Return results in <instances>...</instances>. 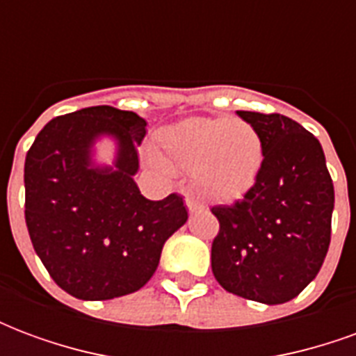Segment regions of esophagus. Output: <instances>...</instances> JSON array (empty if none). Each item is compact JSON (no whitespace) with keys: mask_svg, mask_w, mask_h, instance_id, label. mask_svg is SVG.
I'll return each instance as SVG.
<instances>
[{"mask_svg":"<svg viewBox=\"0 0 356 356\" xmlns=\"http://www.w3.org/2000/svg\"><path fill=\"white\" fill-rule=\"evenodd\" d=\"M185 204H186V208H188V211H191V213H193V211H198V209L204 208L200 202H196V200H194V198H191V196H186Z\"/></svg>","mask_w":356,"mask_h":356,"instance_id":"obj_1","label":"esophagus"}]
</instances>
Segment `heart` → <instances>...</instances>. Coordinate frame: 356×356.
<instances>
[{"instance_id": "heart-1", "label": "heart", "mask_w": 356, "mask_h": 356, "mask_svg": "<svg viewBox=\"0 0 356 356\" xmlns=\"http://www.w3.org/2000/svg\"><path fill=\"white\" fill-rule=\"evenodd\" d=\"M147 156L156 170L193 171L194 186L206 198L231 202L257 183L265 148L244 120L194 116L162 127L156 152Z\"/></svg>"}]
</instances>
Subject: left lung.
I'll use <instances>...</instances> for the list:
<instances>
[{"label":"left lung","instance_id":"1","mask_svg":"<svg viewBox=\"0 0 356 356\" xmlns=\"http://www.w3.org/2000/svg\"><path fill=\"white\" fill-rule=\"evenodd\" d=\"M265 148L259 179L232 206H216L211 270L225 290L280 305L305 290L328 254L334 185L321 143L280 114L236 112Z\"/></svg>","mask_w":356,"mask_h":356}]
</instances>
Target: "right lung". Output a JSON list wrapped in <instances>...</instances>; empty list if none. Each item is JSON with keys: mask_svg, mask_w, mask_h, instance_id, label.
I'll return each mask as SVG.
<instances>
[{"mask_svg": "<svg viewBox=\"0 0 356 356\" xmlns=\"http://www.w3.org/2000/svg\"><path fill=\"white\" fill-rule=\"evenodd\" d=\"M147 122L135 112L91 106L38 133L24 162L26 227L51 278L74 298L104 301L140 290L165 240L188 219L183 198L148 200L135 183ZM108 140L113 162L96 147Z\"/></svg>", "mask_w": 356, "mask_h": 356, "instance_id": "1", "label": "right lung"}]
</instances>
